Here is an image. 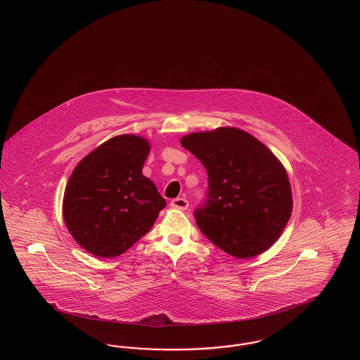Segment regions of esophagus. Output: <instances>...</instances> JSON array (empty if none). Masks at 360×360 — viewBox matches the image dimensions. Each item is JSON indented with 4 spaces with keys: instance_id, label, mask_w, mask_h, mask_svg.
Here are the masks:
<instances>
[{
    "instance_id": "obj_1",
    "label": "esophagus",
    "mask_w": 360,
    "mask_h": 360,
    "mask_svg": "<svg viewBox=\"0 0 360 360\" xmlns=\"http://www.w3.org/2000/svg\"><path fill=\"white\" fill-rule=\"evenodd\" d=\"M170 205L174 207V209H179V210H185V209H188V201L186 198H182V197H178V198H174L172 202H170Z\"/></svg>"
}]
</instances>
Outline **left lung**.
Masks as SVG:
<instances>
[{"label": "left lung", "instance_id": "obj_1", "mask_svg": "<svg viewBox=\"0 0 360 360\" xmlns=\"http://www.w3.org/2000/svg\"><path fill=\"white\" fill-rule=\"evenodd\" d=\"M181 144L207 172L204 205L194 210L201 232L238 259L269 250L292 209L289 178L275 155L257 137L226 127L191 134Z\"/></svg>", "mask_w": 360, "mask_h": 360}]
</instances>
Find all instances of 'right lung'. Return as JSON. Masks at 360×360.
I'll return each mask as SVG.
<instances>
[{"label":"right lung","instance_id":"add662e5","mask_svg":"<svg viewBox=\"0 0 360 360\" xmlns=\"http://www.w3.org/2000/svg\"><path fill=\"white\" fill-rule=\"evenodd\" d=\"M150 153L146 139L120 135L85 156L70 176L65 223L87 252L115 257L153 228L166 206L154 182L141 174Z\"/></svg>","mask_w":360,"mask_h":360}]
</instances>
